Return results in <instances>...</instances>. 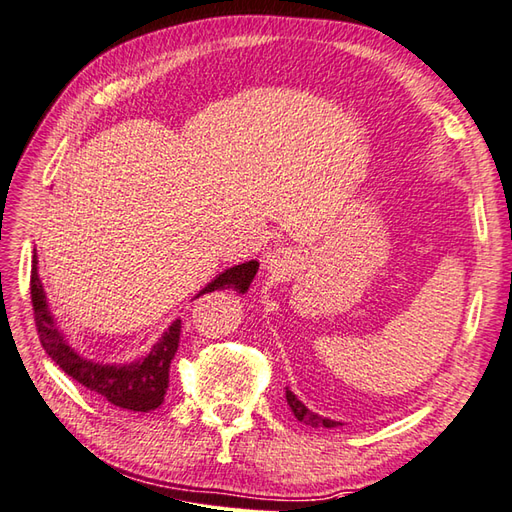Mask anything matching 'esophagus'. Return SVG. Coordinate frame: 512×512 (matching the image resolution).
<instances>
[{
    "label": "esophagus",
    "mask_w": 512,
    "mask_h": 512,
    "mask_svg": "<svg viewBox=\"0 0 512 512\" xmlns=\"http://www.w3.org/2000/svg\"><path fill=\"white\" fill-rule=\"evenodd\" d=\"M299 262L297 250L293 248H275L266 253L264 257V270L275 282H286V279L293 275V268Z\"/></svg>",
    "instance_id": "esophagus-1"
}]
</instances>
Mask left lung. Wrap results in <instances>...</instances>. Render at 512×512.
<instances>
[{"mask_svg":"<svg viewBox=\"0 0 512 512\" xmlns=\"http://www.w3.org/2000/svg\"><path fill=\"white\" fill-rule=\"evenodd\" d=\"M286 402H288L290 410H293V415L299 419V422L310 426V428H335V426H344L342 422H335V419L313 413V410H310L308 406H304L302 402H299L297 395H295L290 388H286Z\"/></svg>","mask_w":512,"mask_h":512,"instance_id":"1","label":"left lung"}]
</instances>
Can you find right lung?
Returning <instances> with one entry per match:
<instances>
[{
    "mask_svg": "<svg viewBox=\"0 0 512 512\" xmlns=\"http://www.w3.org/2000/svg\"><path fill=\"white\" fill-rule=\"evenodd\" d=\"M37 253L33 255V268H30V299H33L35 324L48 357L64 370L68 377H73L77 384L86 386L93 393L102 395L106 402L119 408L135 410V413H150L162 406L166 388H168V370L170 359L175 357L179 346V333H182V319H175L162 337L157 339L153 348L148 350L135 362L124 364H108L95 362V359L84 357L82 353L68 344L66 335L59 330L53 313H50L46 302V290L42 279L37 273ZM259 270V262H246L233 268H226L219 273L213 282H208L193 297H202L213 290H235L237 295L248 293L250 284Z\"/></svg>",
    "mask_w": 512,
    "mask_h": 512,
    "instance_id": "add662e5",
    "label": "right lung"
}]
</instances>
